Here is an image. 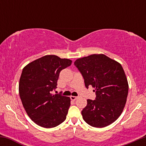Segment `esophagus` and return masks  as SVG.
Returning <instances> with one entry per match:
<instances>
[{
  "mask_svg": "<svg viewBox=\"0 0 146 146\" xmlns=\"http://www.w3.org/2000/svg\"><path fill=\"white\" fill-rule=\"evenodd\" d=\"M78 98V97L76 96H71V100H73V101H75V100H76Z\"/></svg>",
  "mask_w": 146,
  "mask_h": 146,
  "instance_id": "34e87169",
  "label": "esophagus"
}]
</instances>
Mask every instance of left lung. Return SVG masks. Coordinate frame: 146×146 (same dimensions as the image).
I'll list each match as a JSON object with an SVG mask.
<instances>
[{
    "label": "left lung",
    "instance_id": "1",
    "mask_svg": "<svg viewBox=\"0 0 146 146\" xmlns=\"http://www.w3.org/2000/svg\"><path fill=\"white\" fill-rule=\"evenodd\" d=\"M75 66L84 79L85 86L91 85L95 100H87L82 115L88 124L104 128L121 115L128 93V84L121 65L104 54H93L75 60Z\"/></svg>",
    "mask_w": 146,
    "mask_h": 146
}]
</instances>
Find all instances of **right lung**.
<instances>
[{"instance_id":"right-lung-1","label":"right lung","mask_w":146,"mask_h":146,"mask_svg":"<svg viewBox=\"0 0 146 146\" xmlns=\"http://www.w3.org/2000/svg\"><path fill=\"white\" fill-rule=\"evenodd\" d=\"M72 61L48 55L28 64L23 69L19 95L29 117L40 126L51 128L66 119L71 99L52 95L57 88L60 73L71 66Z\"/></svg>"}]
</instances>
